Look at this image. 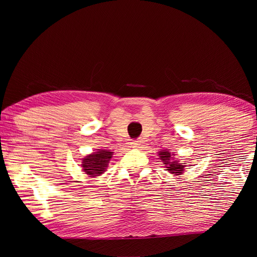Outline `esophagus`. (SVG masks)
I'll list each match as a JSON object with an SVG mask.
<instances>
[{
    "label": "esophagus",
    "mask_w": 257,
    "mask_h": 257,
    "mask_svg": "<svg viewBox=\"0 0 257 257\" xmlns=\"http://www.w3.org/2000/svg\"><path fill=\"white\" fill-rule=\"evenodd\" d=\"M143 144H144V143H143L142 139H137V141L132 142V143H131V146H132V148H135V149H139V148H142Z\"/></svg>",
    "instance_id": "obj_1"
}]
</instances>
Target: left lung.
<instances>
[{"instance_id":"left-lung-1","label":"left lung","mask_w":257,"mask_h":257,"mask_svg":"<svg viewBox=\"0 0 257 257\" xmlns=\"http://www.w3.org/2000/svg\"><path fill=\"white\" fill-rule=\"evenodd\" d=\"M159 157L162 160V162L164 163L165 168L166 170H168V173L174 176H179L183 174L185 163H181L179 160L175 159L174 154H172L167 150H163L159 152Z\"/></svg>"}]
</instances>
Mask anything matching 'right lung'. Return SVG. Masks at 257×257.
<instances>
[{
    "label": "right lung",
    "mask_w": 257,
    "mask_h": 257,
    "mask_svg": "<svg viewBox=\"0 0 257 257\" xmlns=\"http://www.w3.org/2000/svg\"><path fill=\"white\" fill-rule=\"evenodd\" d=\"M113 152L110 150L97 149L82 159V170L90 177H97L106 172Z\"/></svg>",
    "instance_id": "1"
}]
</instances>
